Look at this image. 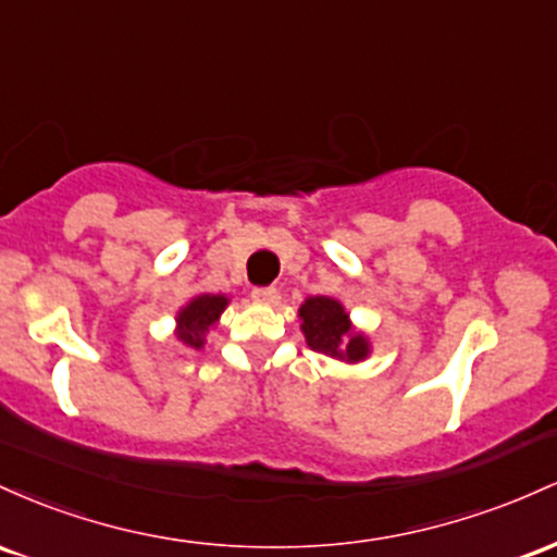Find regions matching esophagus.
<instances>
[{"instance_id":"obj_1","label":"esophagus","mask_w":557,"mask_h":557,"mask_svg":"<svg viewBox=\"0 0 557 557\" xmlns=\"http://www.w3.org/2000/svg\"><path fill=\"white\" fill-rule=\"evenodd\" d=\"M252 297L258 299V302L271 305V302H276V299H278V289H276V286H255Z\"/></svg>"}]
</instances>
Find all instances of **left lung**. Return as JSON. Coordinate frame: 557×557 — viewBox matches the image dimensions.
Instances as JSON below:
<instances>
[{"label": "left lung", "instance_id": "left-lung-1", "mask_svg": "<svg viewBox=\"0 0 557 557\" xmlns=\"http://www.w3.org/2000/svg\"><path fill=\"white\" fill-rule=\"evenodd\" d=\"M299 321L310 349L342 362H362L371 355V342L349 321L345 305L334 297H308L299 305Z\"/></svg>", "mask_w": 557, "mask_h": 557}]
</instances>
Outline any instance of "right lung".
<instances>
[{"label":"right lung","mask_w":557,"mask_h":557,"mask_svg":"<svg viewBox=\"0 0 557 557\" xmlns=\"http://www.w3.org/2000/svg\"><path fill=\"white\" fill-rule=\"evenodd\" d=\"M231 299L226 295H197L176 312V339L184 347L202 349L208 331L221 321Z\"/></svg>","instance_id":"add662e5"}]
</instances>
